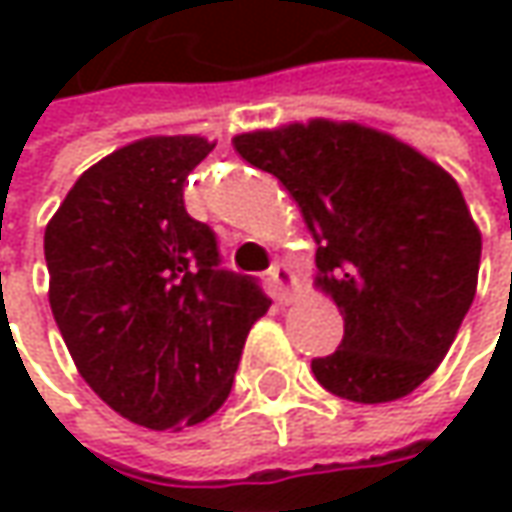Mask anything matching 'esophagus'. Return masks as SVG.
<instances>
[{
  "instance_id": "1",
  "label": "esophagus",
  "mask_w": 512,
  "mask_h": 512,
  "mask_svg": "<svg viewBox=\"0 0 512 512\" xmlns=\"http://www.w3.org/2000/svg\"><path fill=\"white\" fill-rule=\"evenodd\" d=\"M267 276L270 281L276 284V290H279L281 301H290L293 298V290H296V279H293V273H290V267L284 262H276L270 270H267Z\"/></svg>"
}]
</instances>
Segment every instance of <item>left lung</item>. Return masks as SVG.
I'll use <instances>...</instances> for the list:
<instances>
[{"mask_svg":"<svg viewBox=\"0 0 512 512\" xmlns=\"http://www.w3.org/2000/svg\"><path fill=\"white\" fill-rule=\"evenodd\" d=\"M233 149L298 202L315 281L344 315L315 380L352 403L414 392L476 296L482 236L454 177L386 132L321 118L233 137Z\"/></svg>","mask_w":512,"mask_h":512,"instance_id":"obj_1","label":"left lung"}]
</instances>
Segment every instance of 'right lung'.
<instances>
[{
	"label": "right lung",
	"instance_id": "1",
	"mask_svg": "<svg viewBox=\"0 0 512 512\" xmlns=\"http://www.w3.org/2000/svg\"><path fill=\"white\" fill-rule=\"evenodd\" d=\"M214 143L143 137L87 168L44 231L50 307L89 389L132 423L168 431L228 400L270 298L219 267L214 231L183 188Z\"/></svg>",
	"mask_w": 512,
	"mask_h": 512
}]
</instances>
